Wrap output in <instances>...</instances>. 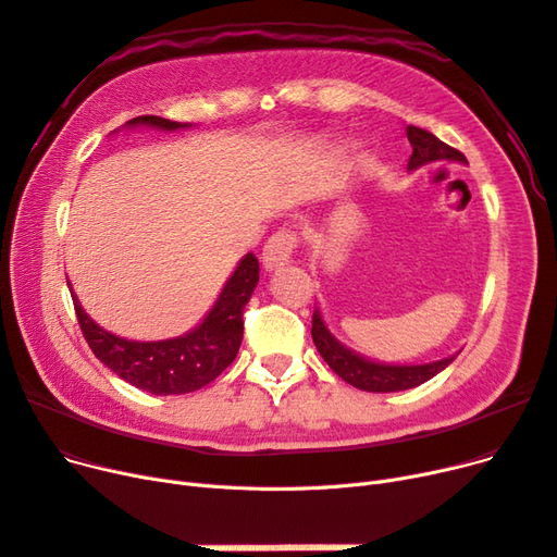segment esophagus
<instances>
[{
    "label": "esophagus",
    "mask_w": 557,
    "mask_h": 557,
    "mask_svg": "<svg viewBox=\"0 0 557 557\" xmlns=\"http://www.w3.org/2000/svg\"><path fill=\"white\" fill-rule=\"evenodd\" d=\"M298 246V234L294 230H277L269 240H265L263 252H261V261L269 271L280 269L288 259H292L294 250Z\"/></svg>",
    "instance_id": "obj_1"
}]
</instances>
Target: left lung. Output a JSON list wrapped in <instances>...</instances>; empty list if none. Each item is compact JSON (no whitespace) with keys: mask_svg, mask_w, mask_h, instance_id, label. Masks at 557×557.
<instances>
[{"mask_svg":"<svg viewBox=\"0 0 557 557\" xmlns=\"http://www.w3.org/2000/svg\"><path fill=\"white\" fill-rule=\"evenodd\" d=\"M405 132H407V140L412 143V157H409V163H407L409 171H417V168L432 161L467 163V157L462 152L450 148V145H446L434 134L414 125H409ZM311 338L313 344H317L321 357L327 361V367L338 377L357 386L361 392H375V394L412 389V386H419L437 375L440 371H444L455 359L453 355V357L430 361V364H417V367H394V364L371 361L336 342V338L330 334L327 325L323 323L319 307L313 309V317H311Z\"/></svg>","mask_w":557,"mask_h":557,"instance_id":"obj_1","label":"left lung"}]
</instances>
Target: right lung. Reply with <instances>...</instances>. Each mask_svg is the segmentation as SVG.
I'll use <instances>...</instances> for the list:
<instances>
[{
  "label": "right lung",
  "instance_id": "obj_1",
  "mask_svg": "<svg viewBox=\"0 0 557 557\" xmlns=\"http://www.w3.org/2000/svg\"><path fill=\"white\" fill-rule=\"evenodd\" d=\"M140 125L163 132L190 127L159 115H138L127 123V127ZM257 282L259 261L248 252L238 261L236 271L225 282L219 300L205 321L196 330L177 338H165V342H129V338L102 330L72 294L70 282L67 286L86 344L104 367L143 392L154 396H180L202 389L232 364L240 338H244V309Z\"/></svg>",
  "mask_w": 557,
  "mask_h": 557
}]
</instances>
